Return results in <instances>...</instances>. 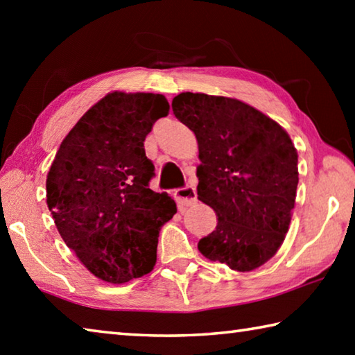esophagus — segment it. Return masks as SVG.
I'll use <instances>...</instances> for the list:
<instances>
[{"mask_svg": "<svg viewBox=\"0 0 355 355\" xmlns=\"http://www.w3.org/2000/svg\"><path fill=\"white\" fill-rule=\"evenodd\" d=\"M175 197L180 207H191L197 202L196 189L192 186H184V188H178L175 191Z\"/></svg>", "mask_w": 355, "mask_h": 355, "instance_id": "1", "label": "esophagus"}]
</instances>
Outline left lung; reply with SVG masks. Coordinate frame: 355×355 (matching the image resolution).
I'll use <instances>...</instances> for the list:
<instances>
[{
  "instance_id": "left-lung-1",
  "label": "left lung",
  "mask_w": 355,
  "mask_h": 355,
  "mask_svg": "<svg viewBox=\"0 0 355 355\" xmlns=\"http://www.w3.org/2000/svg\"><path fill=\"white\" fill-rule=\"evenodd\" d=\"M199 142L197 196L218 214L202 255L245 272L284 243L299 182L297 152L272 119L243 101L183 92L172 100Z\"/></svg>"
}]
</instances>
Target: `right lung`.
I'll use <instances>...</instances> for the list:
<instances>
[{
  "mask_svg": "<svg viewBox=\"0 0 355 355\" xmlns=\"http://www.w3.org/2000/svg\"><path fill=\"white\" fill-rule=\"evenodd\" d=\"M167 114L164 95L107 94L78 120L48 172L59 235L100 280L125 284L152 271L161 227L177 213L169 196L148 188L155 166L144 150Z\"/></svg>",
  "mask_w": 355,
  "mask_h": 355,
  "instance_id": "add662e5",
  "label": "right lung"
}]
</instances>
